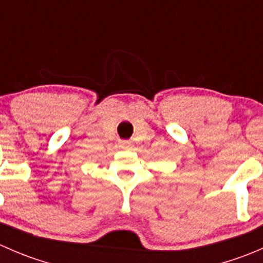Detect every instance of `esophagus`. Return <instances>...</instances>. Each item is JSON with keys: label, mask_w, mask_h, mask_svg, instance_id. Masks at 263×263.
Instances as JSON below:
<instances>
[{"label": "esophagus", "mask_w": 263, "mask_h": 263, "mask_svg": "<svg viewBox=\"0 0 263 263\" xmlns=\"http://www.w3.org/2000/svg\"><path fill=\"white\" fill-rule=\"evenodd\" d=\"M119 147L123 148V150H129V148H131V142L122 141L121 144H119Z\"/></svg>", "instance_id": "esophagus-1"}]
</instances>
